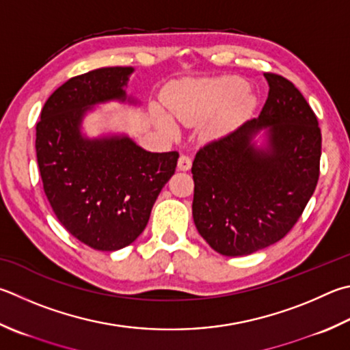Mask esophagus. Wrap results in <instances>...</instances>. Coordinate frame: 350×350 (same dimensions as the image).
<instances>
[{
  "label": "esophagus",
  "instance_id": "esophagus-1",
  "mask_svg": "<svg viewBox=\"0 0 350 350\" xmlns=\"http://www.w3.org/2000/svg\"><path fill=\"white\" fill-rule=\"evenodd\" d=\"M177 168H179L180 171H188L189 168H191V159L185 154H182L179 157V161H177Z\"/></svg>",
  "mask_w": 350,
  "mask_h": 350
}]
</instances>
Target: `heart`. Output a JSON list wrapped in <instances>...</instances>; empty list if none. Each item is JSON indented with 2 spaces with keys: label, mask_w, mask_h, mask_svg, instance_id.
Masks as SVG:
<instances>
[{
  "label": "heart",
  "mask_w": 350,
  "mask_h": 350,
  "mask_svg": "<svg viewBox=\"0 0 350 350\" xmlns=\"http://www.w3.org/2000/svg\"><path fill=\"white\" fill-rule=\"evenodd\" d=\"M246 90L247 84L237 76L187 81L176 85L167 94V107L174 118L187 125L203 122L226 107V110L205 130L208 137H217L231 125L237 114L251 107L252 96L245 93ZM153 118L165 135L170 137L177 136V125L167 113L154 109Z\"/></svg>",
  "instance_id": "heart-1"
}]
</instances>
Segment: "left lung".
Masks as SVG:
<instances>
[{"mask_svg":"<svg viewBox=\"0 0 350 350\" xmlns=\"http://www.w3.org/2000/svg\"><path fill=\"white\" fill-rule=\"evenodd\" d=\"M265 78L269 93L258 118L200 148L191 168L194 225L226 257L282 240L319 182V120L291 81Z\"/></svg>","mask_w":350,"mask_h":350,"instance_id":"8db88e82","label":"left lung"}]
</instances>
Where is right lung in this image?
Here are the masks:
<instances>
[{
  "mask_svg": "<svg viewBox=\"0 0 350 350\" xmlns=\"http://www.w3.org/2000/svg\"><path fill=\"white\" fill-rule=\"evenodd\" d=\"M133 67H103L75 76L52 93L36 124L44 191L61 225L98 251L133 243L148 224L177 151L151 153L120 131L90 137L84 120L109 103L139 105L126 93Z\"/></svg>",
  "mask_w": 350,
  "mask_h": 350,
  "instance_id": "1",
  "label": "right lung"
}]
</instances>
